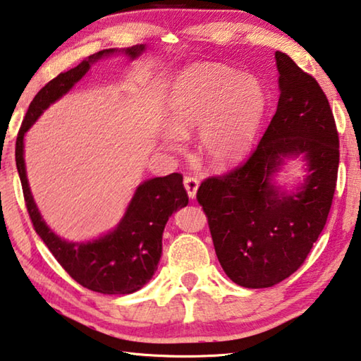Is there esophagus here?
Here are the masks:
<instances>
[{
	"label": "esophagus",
	"instance_id": "34e87169",
	"mask_svg": "<svg viewBox=\"0 0 361 361\" xmlns=\"http://www.w3.org/2000/svg\"><path fill=\"white\" fill-rule=\"evenodd\" d=\"M185 188L188 191V195L191 199L195 197L197 194V188H199V180L194 178V176H185Z\"/></svg>",
	"mask_w": 361,
	"mask_h": 361
}]
</instances>
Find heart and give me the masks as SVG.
I'll list each match as a JSON object with an SVG mask.
<instances>
[{"label":"heart","mask_w":361,"mask_h":361,"mask_svg":"<svg viewBox=\"0 0 361 361\" xmlns=\"http://www.w3.org/2000/svg\"><path fill=\"white\" fill-rule=\"evenodd\" d=\"M264 104L257 78L219 64L191 69L170 97L173 129L166 143L181 148L183 134L203 128L202 143L209 158L219 164L238 159L251 145Z\"/></svg>","instance_id":"heart-1"}]
</instances>
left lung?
Returning a JSON list of instances; mask_svg holds the SVG:
<instances>
[{
    "label": "left lung",
    "mask_w": 361,
    "mask_h": 361,
    "mask_svg": "<svg viewBox=\"0 0 361 361\" xmlns=\"http://www.w3.org/2000/svg\"><path fill=\"white\" fill-rule=\"evenodd\" d=\"M276 64L278 109L257 147L197 189L221 267L249 289L271 287L303 265L326 224L338 180L339 137L324 90L283 51ZM301 152L310 175L297 192H281L269 175L286 155Z\"/></svg>",
    "instance_id": "1"
}]
</instances>
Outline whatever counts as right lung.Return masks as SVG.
I'll list each match as a JSON object with an SVG mask.
<instances>
[{"label":"right lung","mask_w":361,"mask_h":361,"mask_svg":"<svg viewBox=\"0 0 361 361\" xmlns=\"http://www.w3.org/2000/svg\"><path fill=\"white\" fill-rule=\"evenodd\" d=\"M145 45L126 49L130 58L139 56ZM115 51L106 49L88 56L77 68L58 74L31 101L16 142V164L22 181L23 199L32 227L69 276L87 289L107 295L139 290L158 268L162 252V232L169 216L188 205V192L181 173L148 180L137 188L128 212L114 232L88 243L61 240L45 226L30 192L23 161V135L42 110L74 87L87 74L91 63Z\"/></svg>","instance_id":"obj_1"}]
</instances>
